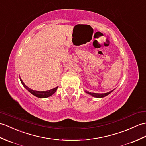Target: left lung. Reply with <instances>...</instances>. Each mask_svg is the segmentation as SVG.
Returning a JSON list of instances; mask_svg holds the SVG:
<instances>
[{
    "label": "left lung",
    "instance_id": "8db88e82",
    "mask_svg": "<svg viewBox=\"0 0 146 146\" xmlns=\"http://www.w3.org/2000/svg\"><path fill=\"white\" fill-rule=\"evenodd\" d=\"M114 90H113L112 91H110V92H108V93H91V92H89V91H85V92L87 93L90 94V95L92 96L93 97H95V98H103L104 96H106L107 95H108V94H110L111 92H113V91Z\"/></svg>",
    "mask_w": 146,
    "mask_h": 146
}]
</instances>
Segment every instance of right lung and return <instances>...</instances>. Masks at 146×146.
<instances>
[{
	"label": "right lung",
	"mask_w": 146,
	"mask_h": 146,
	"mask_svg": "<svg viewBox=\"0 0 146 146\" xmlns=\"http://www.w3.org/2000/svg\"><path fill=\"white\" fill-rule=\"evenodd\" d=\"M20 81H21L22 85L26 90H28L30 93L33 94V95H34L35 96L40 98H48L50 96L53 95V94L56 92L57 90V88H58V86H57L56 88H53V89H51L50 90H47V91H35V90H33L32 89H30V88L26 86L25 83L23 82L22 79L20 78Z\"/></svg>",
	"instance_id": "obj_1"
}]
</instances>
